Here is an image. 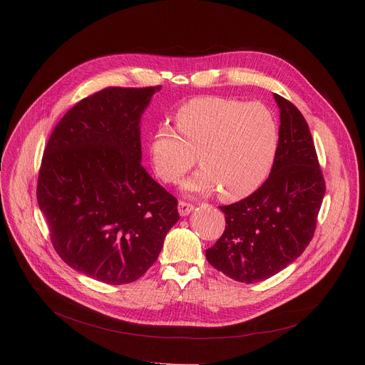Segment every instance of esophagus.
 <instances>
[{
    "instance_id": "obj_1",
    "label": "esophagus",
    "mask_w": 365,
    "mask_h": 365,
    "mask_svg": "<svg viewBox=\"0 0 365 365\" xmlns=\"http://www.w3.org/2000/svg\"><path fill=\"white\" fill-rule=\"evenodd\" d=\"M178 208H179V215L183 217V216H187L190 212H192L194 205L186 202V201H179V207Z\"/></svg>"
}]
</instances>
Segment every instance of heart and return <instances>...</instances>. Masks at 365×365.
Segmentation results:
<instances>
[{"label": "heart", "instance_id": "b5f03b06", "mask_svg": "<svg viewBox=\"0 0 365 365\" xmlns=\"http://www.w3.org/2000/svg\"><path fill=\"white\" fill-rule=\"evenodd\" d=\"M176 129L160 125L152 133L149 155L167 183L178 182L194 165L201 168L183 180L192 194H213L225 201L245 198L269 176L279 131L274 113L259 102L241 103L202 96L180 106Z\"/></svg>", "mask_w": 365, "mask_h": 365}]
</instances>
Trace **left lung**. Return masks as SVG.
Returning <instances> with one entry per match:
<instances>
[{
  "instance_id": "8db88e82",
  "label": "left lung",
  "mask_w": 365,
  "mask_h": 365,
  "mask_svg": "<svg viewBox=\"0 0 365 365\" xmlns=\"http://www.w3.org/2000/svg\"><path fill=\"white\" fill-rule=\"evenodd\" d=\"M279 109V143L269 178L238 202L220 207L226 227L205 250L226 277L252 284L281 272L311 242L325 183L308 123L274 93Z\"/></svg>"
}]
</instances>
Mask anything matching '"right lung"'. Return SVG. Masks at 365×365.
Listing matches in <instances>:
<instances>
[{"instance_id": "obj_1", "label": "right lung", "mask_w": 365, "mask_h": 365, "mask_svg": "<svg viewBox=\"0 0 365 365\" xmlns=\"http://www.w3.org/2000/svg\"><path fill=\"white\" fill-rule=\"evenodd\" d=\"M161 87H108L53 130L36 200L54 250L72 269L121 285L158 259L178 200L142 167L140 120Z\"/></svg>"}]
</instances>
